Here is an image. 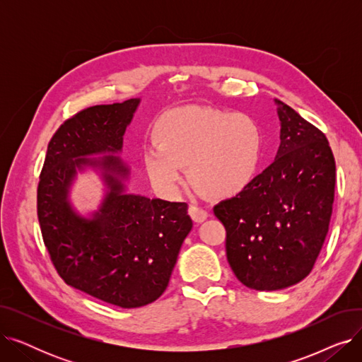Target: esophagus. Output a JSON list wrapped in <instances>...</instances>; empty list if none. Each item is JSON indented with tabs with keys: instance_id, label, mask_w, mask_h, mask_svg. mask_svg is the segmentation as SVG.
<instances>
[{
	"instance_id": "1",
	"label": "esophagus",
	"mask_w": 362,
	"mask_h": 362,
	"mask_svg": "<svg viewBox=\"0 0 362 362\" xmlns=\"http://www.w3.org/2000/svg\"><path fill=\"white\" fill-rule=\"evenodd\" d=\"M189 214H191V217H192L194 221H197V223H202V221L206 220V217H208V213L204 210V208L197 206V205H191V206H189Z\"/></svg>"
}]
</instances>
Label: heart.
<instances>
[{"mask_svg": "<svg viewBox=\"0 0 362 362\" xmlns=\"http://www.w3.org/2000/svg\"><path fill=\"white\" fill-rule=\"evenodd\" d=\"M156 146L144 151L146 175L157 191L175 195L185 179L183 167L201 192L232 198L255 180L262 160V130L245 112L210 107L167 111L152 130Z\"/></svg>", "mask_w": 362, "mask_h": 362, "instance_id": "obj_1", "label": "heart"}]
</instances>
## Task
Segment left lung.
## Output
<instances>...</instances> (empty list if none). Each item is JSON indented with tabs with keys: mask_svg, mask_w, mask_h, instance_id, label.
I'll return each instance as SVG.
<instances>
[{
	"mask_svg": "<svg viewBox=\"0 0 362 362\" xmlns=\"http://www.w3.org/2000/svg\"><path fill=\"white\" fill-rule=\"evenodd\" d=\"M280 146L239 195L214 206L227 261L246 288L279 291L305 279L329 232L336 164L325 133L274 100Z\"/></svg>",
	"mask_w": 362,
	"mask_h": 362,
	"instance_id": "obj_1",
	"label": "left lung"
}]
</instances>
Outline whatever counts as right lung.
Here are the masks:
<instances>
[{"label": "right lung", "instance_id": "obj_1", "mask_svg": "<svg viewBox=\"0 0 362 362\" xmlns=\"http://www.w3.org/2000/svg\"><path fill=\"white\" fill-rule=\"evenodd\" d=\"M139 103L95 105L66 120L48 144L37 185V220L57 273L69 286L122 308L164 293L192 229L186 202L126 192L130 167L116 154ZM86 168L100 170L106 185L90 218L68 199L75 175Z\"/></svg>", "mask_w": 362, "mask_h": 362}]
</instances>
